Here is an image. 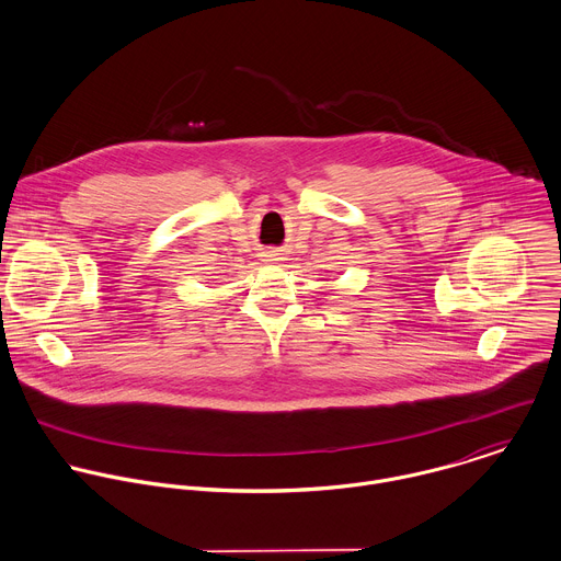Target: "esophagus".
<instances>
[{"mask_svg": "<svg viewBox=\"0 0 561 561\" xmlns=\"http://www.w3.org/2000/svg\"><path fill=\"white\" fill-rule=\"evenodd\" d=\"M277 255H279L277 251H266V253H264V262H273V260H279Z\"/></svg>", "mask_w": 561, "mask_h": 561, "instance_id": "esophagus-1", "label": "esophagus"}]
</instances>
